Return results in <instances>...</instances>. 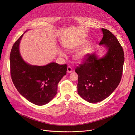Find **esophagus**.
Segmentation results:
<instances>
[{
	"mask_svg": "<svg viewBox=\"0 0 135 135\" xmlns=\"http://www.w3.org/2000/svg\"><path fill=\"white\" fill-rule=\"evenodd\" d=\"M67 73H71L72 72V68H71V67H70V66H68V67H67Z\"/></svg>",
	"mask_w": 135,
	"mask_h": 135,
	"instance_id": "1",
	"label": "esophagus"
}]
</instances>
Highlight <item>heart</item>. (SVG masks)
<instances>
[{
    "label": "heart",
    "mask_w": 135,
    "mask_h": 135,
    "mask_svg": "<svg viewBox=\"0 0 135 135\" xmlns=\"http://www.w3.org/2000/svg\"><path fill=\"white\" fill-rule=\"evenodd\" d=\"M86 42L85 41L82 40L79 43L78 45L76 46L75 47L80 48L82 47L83 45H84L86 43ZM92 48L93 47L92 45L90 44H88L85 45L74 54V59L78 61H82L89 53L91 52L92 50ZM57 53H58L59 55L61 57L65 56V54L64 53V52L60 49H59L58 51H57Z\"/></svg>",
    "instance_id": "heart-1"
}]
</instances>
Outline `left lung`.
Returning a JSON list of instances; mask_svg holds the SVG:
<instances>
[{
  "label": "left lung",
  "instance_id": "1",
  "mask_svg": "<svg viewBox=\"0 0 135 135\" xmlns=\"http://www.w3.org/2000/svg\"><path fill=\"white\" fill-rule=\"evenodd\" d=\"M103 37L99 43L108 51L102 58L88 54L75 69L78 74V92L86 101L95 103L104 100L119 85L122 75L124 56L123 48L108 30L102 29Z\"/></svg>",
  "mask_w": 135,
  "mask_h": 135
}]
</instances>
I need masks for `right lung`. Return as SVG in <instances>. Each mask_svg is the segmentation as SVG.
Wrapping results in <instances>:
<instances>
[{
  "instance_id": "add662e5",
  "label": "right lung",
  "mask_w": 135,
  "mask_h": 135,
  "mask_svg": "<svg viewBox=\"0 0 135 135\" xmlns=\"http://www.w3.org/2000/svg\"><path fill=\"white\" fill-rule=\"evenodd\" d=\"M23 35L14 43L11 51V78L17 90L26 99L37 105H44L56 95L57 84L66 74L67 65L51 62L37 66L26 63L19 52Z\"/></svg>"
}]
</instances>
